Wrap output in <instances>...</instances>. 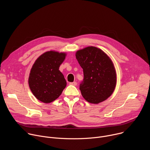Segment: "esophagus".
Returning <instances> with one entry per match:
<instances>
[{
    "instance_id": "34e87169",
    "label": "esophagus",
    "mask_w": 150,
    "mask_h": 150,
    "mask_svg": "<svg viewBox=\"0 0 150 150\" xmlns=\"http://www.w3.org/2000/svg\"><path fill=\"white\" fill-rule=\"evenodd\" d=\"M69 84L71 85H74V86H76V85H77V83H76V82H70Z\"/></svg>"
}]
</instances>
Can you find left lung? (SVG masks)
Here are the masks:
<instances>
[{
	"label": "left lung",
	"instance_id": "8db88e82",
	"mask_svg": "<svg viewBox=\"0 0 150 150\" xmlns=\"http://www.w3.org/2000/svg\"><path fill=\"white\" fill-rule=\"evenodd\" d=\"M75 55L83 72V79L79 85L83 97L94 104L108 98L116 84V71L110 57L93 46L78 50Z\"/></svg>",
	"mask_w": 150,
	"mask_h": 150
}]
</instances>
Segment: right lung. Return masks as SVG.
I'll return each instance as SVG.
<instances>
[{
	"label": "right lung",
	"instance_id": "obj_1",
	"mask_svg": "<svg viewBox=\"0 0 150 150\" xmlns=\"http://www.w3.org/2000/svg\"><path fill=\"white\" fill-rule=\"evenodd\" d=\"M65 53L45 52L34 62L28 83L34 96L40 101L49 103L57 99L67 86V81L59 70L65 59Z\"/></svg>",
	"mask_w": 150,
	"mask_h": 150
}]
</instances>
